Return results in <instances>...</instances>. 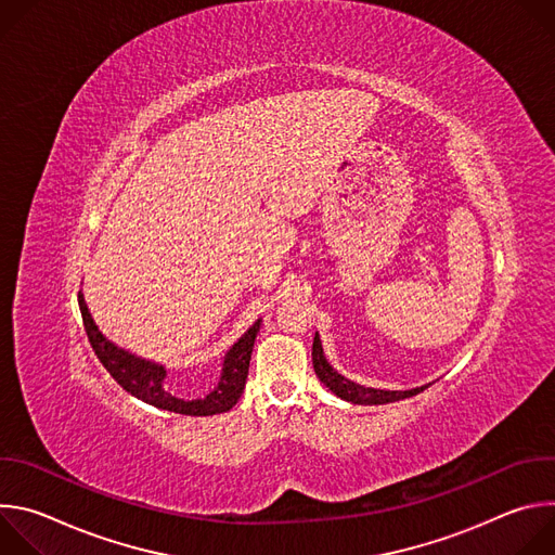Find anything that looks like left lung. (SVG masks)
<instances>
[{
    "instance_id": "obj_1",
    "label": "left lung",
    "mask_w": 555,
    "mask_h": 555,
    "mask_svg": "<svg viewBox=\"0 0 555 555\" xmlns=\"http://www.w3.org/2000/svg\"><path fill=\"white\" fill-rule=\"evenodd\" d=\"M311 360H313V371L315 375L321 377V382L334 390L338 398L353 402V404H388V402H398V400H406L413 398V395L422 392L426 386L413 388V390H379V388H366L360 384H353L351 379L343 377L340 373H336L330 362L323 356V345L319 334L313 338V349H311Z\"/></svg>"
}]
</instances>
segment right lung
<instances>
[{"instance_id":"1","label":"right lung","mask_w":555,"mask_h":555,"mask_svg":"<svg viewBox=\"0 0 555 555\" xmlns=\"http://www.w3.org/2000/svg\"><path fill=\"white\" fill-rule=\"evenodd\" d=\"M78 307H81L86 334H88V340H90L96 358L109 371V375L127 392L133 395V398L142 400V402H146L151 406H157V409H165V411L180 413V415H193V417H206V415L225 413V411H230L236 404V400L242 398V392L246 388L248 369H250V356H253L255 338L259 334L261 321H257L240 338V343H234L232 349L225 353L219 384L208 395H204V398L191 400V398H180V395H176V392H171L167 388V384H165V377H167L165 366L146 362V360H140V358H135V356L114 347L99 332V327L94 325L81 292H78Z\"/></svg>"}]
</instances>
